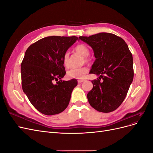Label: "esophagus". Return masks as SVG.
Instances as JSON below:
<instances>
[{
    "mask_svg": "<svg viewBox=\"0 0 153 153\" xmlns=\"http://www.w3.org/2000/svg\"><path fill=\"white\" fill-rule=\"evenodd\" d=\"M84 81H85V80H84V79H82V80H78V84H81V83L84 82Z\"/></svg>",
    "mask_w": 153,
    "mask_h": 153,
    "instance_id": "obj_1",
    "label": "esophagus"
}]
</instances>
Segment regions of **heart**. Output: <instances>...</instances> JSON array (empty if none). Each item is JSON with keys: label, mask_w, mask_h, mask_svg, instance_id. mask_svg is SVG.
I'll return each instance as SVG.
<instances>
[{"label": "heart", "mask_w": 153, "mask_h": 153, "mask_svg": "<svg viewBox=\"0 0 153 153\" xmlns=\"http://www.w3.org/2000/svg\"><path fill=\"white\" fill-rule=\"evenodd\" d=\"M75 51L82 56L84 57V61L85 62L89 61L87 56L89 54V50L84 45H78L75 48ZM62 64L64 66L68 68L69 67V54L68 52H66L63 55ZM88 73V69L85 67H82L78 68H71L68 71L67 75L71 78H76V79H82L84 78L86 74Z\"/></svg>", "instance_id": "1"}]
</instances>
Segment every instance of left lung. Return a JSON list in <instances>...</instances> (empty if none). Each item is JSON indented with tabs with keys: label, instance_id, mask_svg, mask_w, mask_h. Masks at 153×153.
<instances>
[{
	"label": "left lung",
	"instance_id": "obj_1",
	"mask_svg": "<svg viewBox=\"0 0 153 153\" xmlns=\"http://www.w3.org/2000/svg\"><path fill=\"white\" fill-rule=\"evenodd\" d=\"M79 39L93 50L96 60L90 73L100 76L92 80L89 103L98 112H112L121 105L133 82L132 54L124 40L114 34L101 32Z\"/></svg>",
	"mask_w": 153,
	"mask_h": 153
}]
</instances>
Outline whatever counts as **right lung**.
Masks as SVG:
<instances>
[{
  "mask_svg": "<svg viewBox=\"0 0 153 153\" xmlns=\"http://www.w3.org/2000/svg\"><path fill=\"white\" fill-rule=\"evenodd\" d=\"M78 39L76 36H48L26 50L21 64L22 89L31 104L43 114H59L69 105L78 82L61 80L66 75L62 57Z\"/></svg>",
  "mask_w": 153,
  "mask_h": 153,
  "instance_id": "add662e5",
  "label": "right lung"
}]
</instances>
